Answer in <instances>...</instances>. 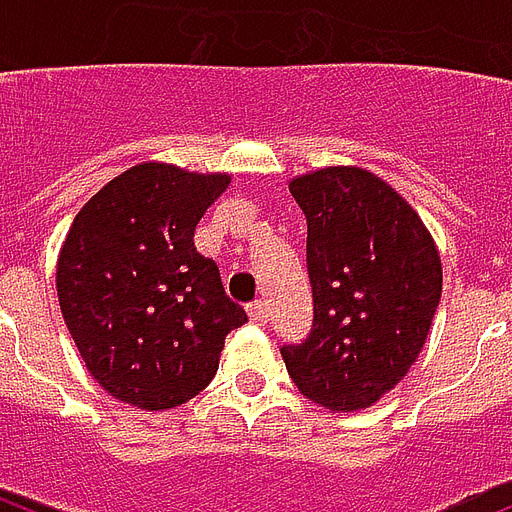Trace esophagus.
<instances>
[{
    "label": "esophagus",
    "mask_w": 512,
    "mask_h": 512,
    "mask_svg": "<svg viewBox=\"0 0 512 512\" xmlns=\"http://www.w3.org/2000/svg\"><path fill=\"white\" fill-rule=\"evenodd\" d=\"M247 313L255 324H265V321H268V303H265V300H255V303L247 308Z\"/></svg>",
    "instance_id": "obj_1"
}]
</instances>
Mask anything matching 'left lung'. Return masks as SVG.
<instances>
[{
    "label": "left lung",
    "instance_id": "8db88e82",
    "mask_svg": "<svg viewBox=\"0 0 512 512\" xmlns=\"http://www.w3.org/2000/svg\"><path fill=\"white\" fill-rule=\"evenodd\" d=\"M308 223L313 327L281 356L297 390L332 412L372 406L404 380L441 300V257L385 180L327 167L289 183Z\"/></svg>",
    "mask_w": 512,
    "mask_h": 512
}]
</instances>
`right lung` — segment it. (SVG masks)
<instances>
[{"instance_id":"1","label":"right lung","mask_w":512,"mask_h":512,"mask_svg":"<svg viewBox=\"0 0 512 512\" xmlns=\"http://www.w3.org/2000/svg\"><path fill=\"white\" fill-rule=\"evenodd\" d=\"M228 175L138 164L76 215L58 257V300L90 374L124 404L159 412L209 385L247 313L225 295L193 231Z\"/></svg>"}]
</instances>
